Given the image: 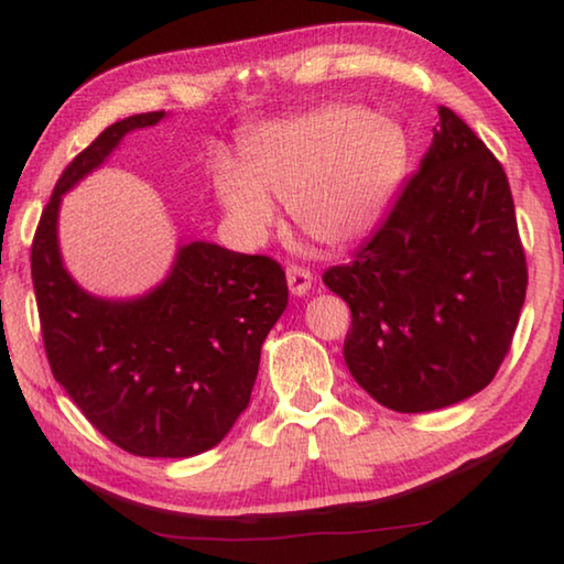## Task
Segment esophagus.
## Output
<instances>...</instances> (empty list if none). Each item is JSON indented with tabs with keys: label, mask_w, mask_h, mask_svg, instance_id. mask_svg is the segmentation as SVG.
<instances>
[{
	"label": "esophagus",
	"mask_w": 564,
	"mask_h": 564,
	"mask_svg": "<svg viewBox=\"0 0 564 564\" xmlns=\"http://www.w3.org/2000/svg\"><path fill=\"white\" fill-rule=\"evenodd\" d=\"M288 284H290V292L294 297H302V294H307L312 288V274L305 267H297L292 264L288 267Z\"/></svg>",
	"instance_id": "esophagus-1"
}]
</instances>
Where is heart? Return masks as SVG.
<instances>
[{
  "label": "heart",
  "instance_id": "b5f03b06",
  "mask_svg": "<svg viewBox=\"0 0 564 564\" xmlns=\"http://www.w3.org/2000/svg\"><path fill=\"white\" fill-rule=\"evenodd\" d=\"M409 169L401 123L350 102H325L270 120L245 138V166L216 155L212 166L234 237L262 245L288 202L292 221L340 249L378 227Z\"/></svg>",
  "mask_w": 564,
  "mask_h": 564
}]
</instances>
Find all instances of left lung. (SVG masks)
I'll return each instance as SVG.
<instances>
[{"mask_svg": "<svg viewBox=\"0 0 564 564\" xmlns=\"http://www.w3.org/2000/svg\"><path fill=\"white\" fill-rule=\"evenodd\" d=\"M323 282L348 302L345 362L398 413L446 409L491 383L527 294L507 173L454 110L352 262Z\"/></svg>", "mask_w": 564, "mask_h": 564, "instance_id": "8db88e82", "label": "left lung"}]
</instances>
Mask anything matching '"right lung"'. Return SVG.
Instances as JSON below:
<instances>
[{
	"label": "right lung",
	"instance_id": "right-lung-1",
	"mask_svg": "<svg viewBox=\"0 0 564 564\" xmlns=\"http://www.w3.org/2000/svg\"><path fill=\"white\" fill-rule=\"evenodd\" d=\"M163 116L118 120L70 161L34 231L32 284L52 376L85 419L133 456L188 458L219 444L249 405L262 343L288 307L284 270L270 257L188 241L159 288L102 300L73 280L57 245L63 194L126 133Z\"/></svg>",
	"mask_w": 564,
	"mask_h": 564
}]
</instances>
